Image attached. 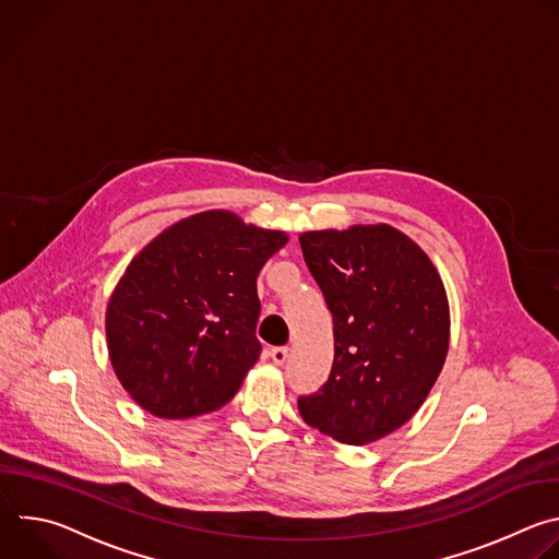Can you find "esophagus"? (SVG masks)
I'll use <instances>...</instances> for the list:
<instances>
[{"mask_svg": "<svg viewBox=\"0 0 559 559\" xmlns=\"http://www.w3.org/2000/svg\"><path fill=\"white\" fill-rule=\"evenodd\" d=\"M287 354H289L287 347H272V352H270V356H272V360H274L276 365H285Z\"/></svg>", "mask_w": 559, "mask_h": 559, "instance_id": "1", "label": "esophagus"}]
</instances>
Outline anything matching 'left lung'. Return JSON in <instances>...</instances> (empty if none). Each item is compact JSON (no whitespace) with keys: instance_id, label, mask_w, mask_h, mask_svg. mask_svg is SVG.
Returning <instances> with one entry per match:
<instances>
[{"instance_id":"left-lung-1","label":"left lung","mask_w":559,"mask_h":559,"mask_svg":"<svg viewBox=\"0 0 559 559\" xmlns=\"http://www.w3.org/2000/svg\"><path fill=\"white\" fill-rule=\"evenodd\" d=\"M334 316L328 382L298 397L302 420L352 447L401 429L427 401L449 352V300L427 252L386 223L298 236Z\"/></svg>"}]
</instances>
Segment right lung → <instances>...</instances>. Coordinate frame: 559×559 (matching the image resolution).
<instances>
[{
	"label": "right lung",
	"instance_id": "1",
	"mask_svg": "<svg viewBox=\"0 0 559 559\" xmlns=\"http://www.w3.org/2000/svg\"><path fill=\"white\" fill-rule=\"evenodd\" d=\"M289 236L227 210L177 221L130 261L106 309L112 369L156 418L216 412L261 354L257 278Z\"/></svg>",
	"mask_w": 559,
	"mask_h": 559
}]
</instances>
